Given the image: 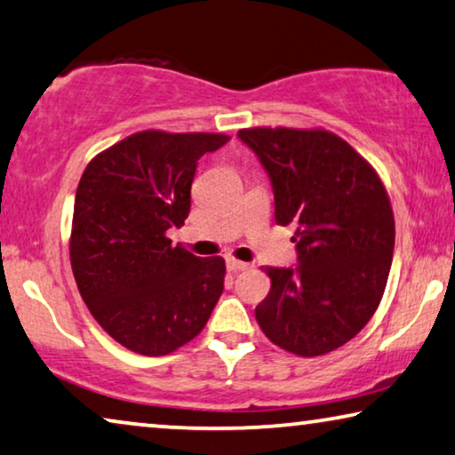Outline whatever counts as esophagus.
Returning a JSON list of instances; mask_svg holds the SVG:
<instances>
[{"mask_svg": "<svg viewBox=\"0 0 455 455\" xmlns=\"http://www.w3.org/2000/svg\"><path fill=\"white\" fill-rule=\"evenodd\" d=\"M227 267H228V271H245L251 266H249V263H245V261L235 259V257H227Z\"/></svg>", "mask_w": 455, "mask_h": 455, "instance_id": "esophagus-1", "label": "esophagus"}]
</instances>
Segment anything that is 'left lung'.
<instances>
[{"label":"left lung","mask_w":455,"mask_h":455,"mask_svg":"<svg viewBox=\"0 0 455 455\" xmlns=\"http://www.w3.org/2000/svg\"><path fill=\"white\" fill-rule=\"evenodd\" d=\"M274 188L275 222L294 225L296 267H266L255 318L302 357L341 347L374 316L395 253V216L374 167L329 131L243 128Z\"/></svg>","instance_id":"left-lung-1"}]
</instances>
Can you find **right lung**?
Masks as SVG:
<instances>
[{
    "label": "right lung",
    "instance_id": "1",
    "mask_svg": "<svg viewBox=\"0 0 455 455\" xmlns=\"http://www.w3.org/2000/svg\"><path fill=\"white\" fill-rule=\"evenodd\" d=\"M230 137L142 131L81 175L71 267L100 327L140 355H167L200 333L225 290V259L173 247L192 204L198 159Z\"/></svg>",
    "mask_w": 455,
    "mask_h": 455
}]
</instances>
